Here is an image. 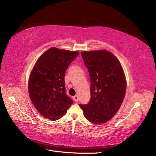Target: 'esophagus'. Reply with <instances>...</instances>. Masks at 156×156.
<instances>
[{
    "instance_id": "34e87169",
    "label": "esophagus",
    "mask_w": 156,
    "mask_h": 156,
    "mask_svg": "<svg viewBox=\"0 0 156 156\" xmlns=\"http://www.w3.org/2000/svg\"><path fill=\"white\" fill-rule=\"evenodd\" d=\"M73 100L75 102H77L78 100H79V97L77 95H75L73 97Z\"/></svg>"
}]
</instances>
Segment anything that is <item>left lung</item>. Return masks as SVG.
Returning a JSON list of instances; mask_svg holds the SVG:
<instances>
[{"instance_id": "left-lung-1", "label": "left lung", "mask_w": 156, "mask_h": 156, "mask_svg": "<svg viewBox=\"0 0 156 156\" xmlns=\"http://www.w3.org/2000/svg\"><path fill=\"white\" fill-rule=\"evenodd\" d=\"M81 56L91 79V99L87 104L79 106L90 122L106 123L115 115L125 98V74L111 52L83 51Z\"/></svg>"}]
</instances>
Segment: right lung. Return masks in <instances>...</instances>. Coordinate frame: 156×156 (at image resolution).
I'll return each mask as SVG.
<instances>
[{"label":"right lung","mask_w":156,"mask_h":156,"mask_svg":"<svg viewBox=\"0 0 156 156\" xmlns=\"http://www.w3.org/2000/svg\"><path fill=\"white\" fill-rule=\"evenodd\" d=\"M78 55L77 51L50 48L30 73L28 89L31 101L41 115L51 121L60 119L73 103L66 94L65 76Z\"/></svg>","instance_id":"add662e5"}]
</instances>
